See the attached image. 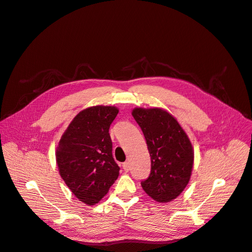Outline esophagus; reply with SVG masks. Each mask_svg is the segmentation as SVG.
Returning a JSON list of instances; mask_svg holds the SVG:
<instances>
[{
    "label": "esophagus",
    "instance_id": "obj_1",
    "mask_svg": "<svg viewBox=\"0 0 252 252\" xmlns=\"http://www.w3.org/2000/svg\"><path fill=\"white\" fill-rule=\"evenodd\" d=\"M123 169H124L125 172H128L129 169H130V163H129L128 161L124 162V163H123Z\"/></svg>",
    "mask_w": 252,
    "mask_h": 252
}]
</instances>
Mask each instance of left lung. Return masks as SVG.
Instances as JSON below:
<instances>
[{
  "label": "left lung",
  "mask_w": 252,
  "mask_h": 252,
  "mask_svg": "<svg viewBox=\"0 0 252 252\" xmlns=\"http://www.w3.org/2000/svg\"><path fill=\"white\" fill-rule=\"evenodd\" d=\"M132 117L144 134L152 168L141 182L148 196L168 202L179 196L191 178L194 152L187 133L168 112L153 108H135Z\"/></svg>",
  "instance_id": "left-lung-1"
}]
</instances>
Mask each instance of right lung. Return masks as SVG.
<instances>
[{
    "instance_id": "right-lung-1",
    "label": "right lung",
    "mask_w": 252,
    "mask_h": 252,
    "mask_svg": "<svg viewBox=\"0 0 252 252\" xmlns=\"http://www.w3.org/2000/svg\"><path fill=\"white\" fill-rule=\"evenodd\" d=\"M118 108L95 106L80 111L59 141L56 161L61 178L88 206L97 203L119 177L109 128Z\"/></svg>"
}]
</instances>
